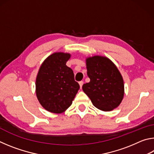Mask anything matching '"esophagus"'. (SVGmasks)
Wrapping results in <instances>:
<instances>
[{"label": "esophagus", "mask_w": 154, "mask_h": 154, "mask_svg": "<svg viewBox=\"0 0 154 154\" xmlns=\"http://www.w3.org/2000/svg\"><path fill=\"white\" fill-rule=\"evenodd\" d=\"M79 86H80V88H82L83 85V82H82V81H81V82H79Z\"/></svg>", "instance_id": "34e87169"}]
</instances>
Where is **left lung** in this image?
Masks as SVG:
<instances>
[{
	"mask_svg": "<svg viewBox=\"0 0 154 154\" xmlns=\"http://www.w3.org/2000/svg\"><path fill=\"white\" fill-rule=\"evenodd\" d=\"M89 83L82 89L93 105L103 111H111L120 105L124 95V79L113 62L106 56H94L85 59Z\"/></svg>",
	"mask_w": 154,
	"mask_h": 154,
	"instance_id": "1",
	"label": "left lung"
}]
</instances>
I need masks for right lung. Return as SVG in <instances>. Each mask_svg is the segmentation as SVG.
I'll return each instance as SVG.
<instances>
[{"instance_id": "right-lung-1", "label": "right lung", "mask_w": 154, "mask_h": 154, "mask_svg": "<svg viewBox=\"0 0 154 154\" xmlns=\"http://www.w3.org/2000/svg\"><path fill=\"white\" fill-rule=\"evenodd\" d=\"M69 53L55 52L41 64L36 78V95L41 106L49 112L62 113L72 105L79 89L74 73L66 63Z\"/></svg>"}]
</instances>
